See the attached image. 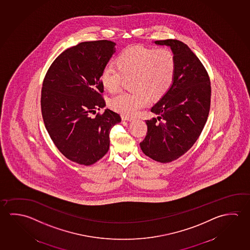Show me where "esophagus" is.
I'll return each mask as SVG.
<instances>
[{
	"mask_svg": "<svg viewBox=\"0 0 250 250\" xmlns=\"http://www.w3.org/2000/svg\"><path fill=\"white\" fill-rule=\"evenodd\" d=\"M122 120L124 121H133L134 119L133 118H130V117H128V116H125V115H122Z\"/></svg>",
	"mask_w": 250,
	"mask_h": 250,
	"instance_id": "esophagus-1",
	"label": "esophagus"
}]
</instances>
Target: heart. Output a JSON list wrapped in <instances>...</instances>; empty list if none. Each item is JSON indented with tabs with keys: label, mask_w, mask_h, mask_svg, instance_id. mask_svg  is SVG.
Segmentation results:
<instances>
[{
	"label": "heart",
	"mask_w": 250,
	"mask_h": 250,
	"mask_svg": "<svg viewBox=\"0 0 250 250\" xmlns=\"http://www.w3.org/2000/svg\"><path fill=\"white\" fill-rule=\"evenodd\" d=\"M117 64H107L101 73V83L106 90H118L124 77L132 76L134 92L121 91L110 100L115 111L127 116L138 114L151 99L160 98L172 85L175 75V58L167 48L151 49L144 46H130L117 58Z\"/></svg>",
	"instance_id": "1"
}]
</instances>
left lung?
<instances>
[{
	"label": "left lung",
	"instance_id": "obj_1",
	"mask_svg": "<svg viewBox=\"0 0 250 250\" xmlns=\"http://www.w3.org/2000/svg\"><path fill=\"white\" fill-rule=\"evenodd\" d=\"M167 46L175 58L172 85L151 107L157 118L146 120L147 134L140 145L146 155L161 163L179 159L201 135L208 117L211 86L201 62L184 42L155 41Z\"/></svg>",
	"mask_w": 250,
	"mask_h": 250
}]
</instances>
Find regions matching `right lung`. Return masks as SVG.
I'll return each mask as SVG.
<instances>
[{
  "instance_id": "right-lung-1",
  "label": "right lung",
  "mask_w": 250,
  "mask_h": 250,
  "mask_svg": "<svg viewBox=\"0 0 250 250\" xmlns=\"http://www.w3.org/2000/svg\"><path fill=\"white\" fill-rule=\"evenodd\" d=\"M107 40L83 42L55 59L42 83V119L50 139L67 159L94 164L110 147V131L121 122L118 113L105 109L101 73L115 53Z\"/></svg>"
}]
</instances>
